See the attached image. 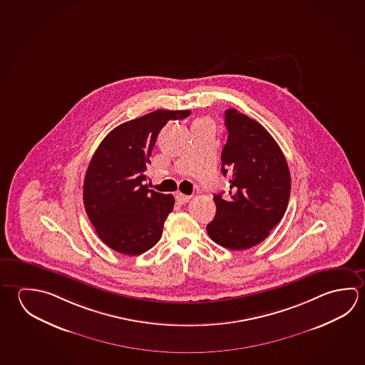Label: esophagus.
Wrapping results in <instances>:
<instances>
[{
  "mask_svg": "<svg viewBox=\"0 0 365 365\" xmlns=\"http://www.w3.org/2000/svg\"><path fill=\"white\" fill-rule=\"evenodd\" d=\"M175 198H177V201H178L180 204H187V202L191 200V196L183 195V193H178V195L175 196Z\"/></svg>",
  "mask_w": 365,
  "mask_h": 365,
  "instance_id": "1",
  "label": "esophagus"
}]
</instances>
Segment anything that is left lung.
I'll list each match as a JSON object with an SVG mask.
<instances>
[{"mask_svg": "<svg viewBox=\"0 0 365 365\" xmlns=\"http://www.w3.org/2000/svg\"><path fill=\"white\" fill-rule=\"evenodd\" d=\"M228 130L222 153V173L230 178V197L214 196L217 214L207 224L214 242L246 250L269 236L287 209L291 175L274 138L260 123L238 110L224 114Z\"/></svg>", "mask_w": 365, "mask_h": 365, "instance_id": "8db88e82", "label": "left lung"}]
</instances>
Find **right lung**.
Returning <instances> with one entry per match:
<instances>
[{"mask_svg":"<svg viewBox=\"0 0 365 365\" xmlns=\"http://www.w3.org/2000/svg\"><path fill=\"white\" fill-rule=\"evenodd\" d=\"M190 110H156L113 129L91 159L83 202L91 223L110 249L141 255L160 240L174 197L148 190L145 172L158 135Z\"/></svg>","mask_w":365,"mask_h":365,"instance_id":"add662e5","label":"right lung"}]
</instances>
